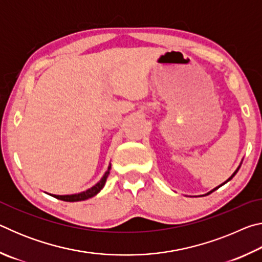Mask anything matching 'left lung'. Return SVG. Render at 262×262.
I'll use <instances>...</instances> for the list:
<instances>
[{
  "label": "left lung",
  "mask_w": 262,
  "mask_h": 262,
  "mask_svg": "<svg viewBox=\"0 0 262 262\" xmlns=\"http://www.w3.org/2000/svg\"><path fill=\"white\" fill-rule=\"evenodd\" d=\"M242 163H243V159H242V162H241V164H239V165H238V167L236 168V171H234V172H233V173L231 174V177H230V178H229V179H227V181H224V183H223V184H221L220 186H217V187H215L214 189H211V190H210V192H208L207 194H205V195H201V196H206V195H209L210 193H212V192H214V190H216V189H219V188L221 187V186H223V185H225V184H227V183H228V181H230V180H231V179L233 178V177H234V176H236V173H237V172H238V170H239V168H241V166H242Z\"/></svg>",
  "instance_id": "1"
}]
</instances>
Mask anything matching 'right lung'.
Instances as JSON below:
<instances>
[{"mask_svg":"<svg viewBox=\"0 0 262 262\" xmlns=\"http://www.w3.org/2000/svg\"><path fill=\"white\" fill-rule=\"evenodd\" d=\"M112 165H111V162H110V165L107 167V171L105 172L104 176L101 177V179L97 183L95 186H92L91 188H89L86 190H83L81 193H75V194H67V195H55V194H50L52 195L53 198H56L59 199V200L62 201H67V202H76V201H84V200H88V199L90 198H94L95 195L98 194L101 189L104 188V186L106 184V180H107V177L110 174V170Z\"/></svg>","mask_w":262,"mask_h":262,"instance_id":"add662e5","label":"right lung"}]
</instances>
